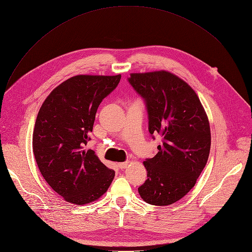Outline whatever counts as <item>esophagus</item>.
I'll return each instance as SVG.
<instances>
[{"mask_svg":"<svg viewBox=\"0 0 252 252\" xmlns=\"http://www.w3.org/2000/svg\"><path fill=\"white\" fill-rule=\"evenodd\" d=\"M128 163H129V162H127V161H126V162H123V163H120V164H119V168H120V169H126V168L127 167Z\"/></svg>","mask_w":252,"mask_h":252,"instance_id":"esophagus-1","label":"esophagus"}]
</instances>
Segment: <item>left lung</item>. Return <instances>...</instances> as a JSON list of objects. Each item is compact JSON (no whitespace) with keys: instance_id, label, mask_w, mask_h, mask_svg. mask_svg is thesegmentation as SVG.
Masks as SVG:
<instances>
[{"instance_id":"obj_1","label":"left lung","mask_w":252,"mask_h":252,"mask_svg":"<svg viewBox=\"0 0 252 252\" xmlns=\"http://www.w3.org/2000/svg\"><path fill=\"white\" fill-rule=\"evenodd\" d=\"M127 81L145 101L152 138L158 133L163 142L144 162L148 179L139 193L149 204L171 205L195 186L207 163V116L191 86L168 71L131 73Z\"/></svg>"}]
</instances>
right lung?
Wrapping results in <instances>:
<instances>
[{
	"mask_svg": "<svg viewBox=\"0 0 252 252\" xmlns=\"http://www.w3.org/2000/svg\"><path fill=\"white\" fill-rule=\"evenodd\" d=\"M121 78V74L73 76L52 90L38 112L33 132L36 163L45 181L67 202L95 201L114 178V171L85 146L99 104Z\"/></svg>",
	"mask_w": 252,
	"mask_h": 252,
	"instance_id": "add662e5",
	"label": "right lung"
}]
</instances>
